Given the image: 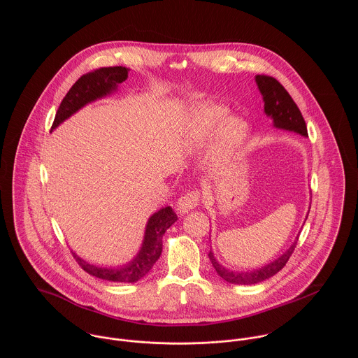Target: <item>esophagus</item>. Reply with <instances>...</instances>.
<instances>
[{"label": "esophagus", "instance_id": "esophagus-1", "mask_svg": "<svg viewBox=\"0 0 358 358\" xmlns=\"http://www.w3.org/2000/svg\"><path fill=\"white\" fill-rule=\"evenodd\" d=\"M197 204H199V192H190L178 200L176 209L180 215H185L192 209H194Z\"/></svg>", "mask_w": 358, "mask_h": 358}]
</instances>
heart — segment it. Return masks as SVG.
Listing matches in <instances>:
<instances>
[{
    "label": "heart",
    "mask_w": 358,
    "mask_h": 358,
    "mask_svg": "<svg viewBox=\"0 0 358 358\" xmlns=\"http://www.w3.org/2000/svg\"><path fill=\"white\" fill-rule=\"evenodd\" d=\"M226 108L216 104H203L199 107L187 129V141L193 146H203L205 142L220 127L217 161H223L245 141L248 127L245 121L237 117L226 118Z\"/></svg>",
    "instance_id": "obj_1"
}]
</instances>
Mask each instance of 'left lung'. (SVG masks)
Returning a JSON list of instances; mask_svg holds the SVG:
<instances>
[{"label":"left lung","instance_id":"8db88e82","mask_svg":"<svg viewBox=\"0 0 358 358\" xmlns=\"http://www.w3.org/2000/svg\"><path fill=\"white\" fill-rule=\"evenodd\" d=\"M255 81L259 92L263 96L264 113L267 117L273 120V125L278 129L291 131L306 138L307 128L303 115L299 107L296 106V103L294 102L291 95L287 92V90L275 78L268 76H256ZM296 244H298V237L282 255L262 266L260 268L247 270V271H234V270L226 268L216 260L212 251H209L208 256L220 278H223L230 284L251 285V284L262 282L273 277L274 274H277L285 266L289 256L292 255V252L295 251Z\"/></svg>","mask_w":358,"mask_h":358}]
</instances>
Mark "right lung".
<instances>
[{
    "mask_svg": "<svg viewBox=\"0 0 358 358\" xmlns=\"http://www.w3.org/2000/svg\"><path fill=\"white\" fill-rule=\"evenodd\" d=\"M129 69L122 66L102 67L80 77L60 103L52 129L77 113L88 103L95 102L117 91L118 84L128 78ZM178 220L171 206H164L149 217L142 247L136 256L127 264L118 267H106L92 264L71 251L78 264L91 275L113 282H136L152 270L154 263L162 252V236Z\"/></svg>",
    "mask_w": 358,
    "mask_h": 358,
    "instance_id": "obj_1",
    "label": "right lung"
}]
</instances>
